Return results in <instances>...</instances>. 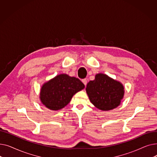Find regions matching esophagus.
<instances>
[{
	"instance_id": "esophagus-1",
	"label": "esophagus",
	"mask_w": 157,
	"mask_h": 157,
	"mask_svg": "<svg viewBox=\"0 0 157 157\" xmlns=\"http://www.w3.org/2000/svg\"><path fill=\"white\" fill-rule=\"evenodd\" d=\"M82 82H83V84L86 86V84H87V79H82Z\"/></svg>"
}]
</instances>
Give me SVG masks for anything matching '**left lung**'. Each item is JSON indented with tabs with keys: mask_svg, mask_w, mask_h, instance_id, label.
Listing matches in <instances>:
<instances>
[{
	"mask_svg": "<svg viewBox=\"0 0 157 157\" xmlns=\"http://www.w3.org/2000/svg\"><path fill=\"white\" fill-rule=\"evenodd\" d=\"M123 85L104 74H98L90 81L86 90L90 101L102 111L111 110L118 107L124 95Z\"/></svg>",
	"mask_w": 157,
	"mask_h": 157,
	"instance_id": "8db88e82",
	"label": "left lung"
}]
</instances>
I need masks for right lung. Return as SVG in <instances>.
<instances>
[{"mask_svg": "<svg viewBox=\"0 0 157 157\" xmlns=\"http://www.w3.org/2000/svg\"><path fill=\"white\" fill-rule=\"evenodd\" d=\"M84 88L85 85L78 78L60 74L42 86L40 98L48 109L59 110L70 102L74 94Z\"/></svg>", "mask_w": 157, "mask_h": 157, "instance_id": "obj_1", "label": "right lung"}]
</instances>
